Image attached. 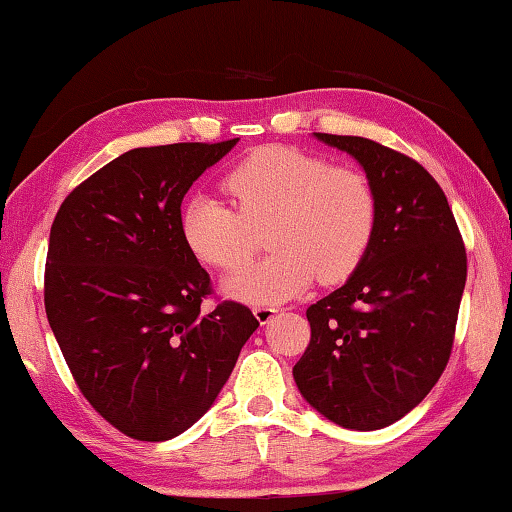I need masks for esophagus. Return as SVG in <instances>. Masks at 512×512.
Listing matches in <instances>:
<instances>
[{"label": "esophagus", "mask_w": 512, "mask_h": 512, "mask_svg": "<svg viewBox=\"0 0 512 512\" xmlns=\"http://www.w3.org/2000/svg\"><path fill=\"white\" fill-rule=\"evenodd\" d=\"M277 311H280V309L273 307V305H259V307L253 309V314L259 320V325H266V323H271Z\"/></svg>", "instance_id": "34e87169"}]
</instances>
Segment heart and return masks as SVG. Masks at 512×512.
<instances>
[{"instance_id": "1", "label": "heart", "mask_w": 512, "mask_h": 512, "mask_svg": "<svg viewBox=\"0 0 512 512\" xmlns=\"http://www.w3.org/2000/svg\"><path fill=\"white\" fill-rule=\"evenodd\" d=\"M235 207L194 196L180 216L187 248L221 271L253 253V230H266L264 262L225 277L223 291L250 305H271L305 291L318 277L334 284L366 257L377 225V194L354 167L289 146L268 144L246 155L225 178Z\"/></svg>"}]
</instances>
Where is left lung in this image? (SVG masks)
<instances>
[{
    "instance_id": "obj_1",
    "label": "left lung",
    "mask_w": 512,
    "mask_h": 512,
    "mask_svg": "<svg viewBox=\"0 0 512 512\" xmlns=\"http://www.w3.org/2000/svg\"><path fill=\"white\" fill-rule=\"evenodd\" d=\"M314 137L361 164L377 194V225L343 287L307 309L311 341L293 379L329 422L384 429L413 411L447 366L465 246L445 192L422 164L366 137Z\"/></svg>"
}]
</instances>
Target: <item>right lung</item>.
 Listing matches in <instances>:
<instances>
[{
  "label": "right lung",
  "mask_w": 512,
  "mask_h": 512,
  "mask_svg": "<svg viewBox=\"0 0 512 512\" xmlns=\"http://www.w3.org/2000/svg\"><path fill=\"white\" fill-rule=\"evenodd\" d=\"M237 142L119 155L65 198L51 225V332L85 400L131 438L160 443L201 420L259 327L239 302L203 314L210 275L180 230L189 187Z\"/></svg>",
  "instance_id": "1"
}]
</instances>
